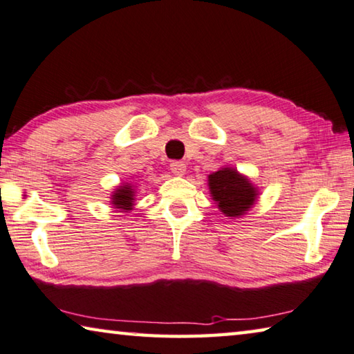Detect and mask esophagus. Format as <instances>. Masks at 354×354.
Listing matches in <instances>:
<instances>
[{"mask_svg": "<svg viewBox=\"0 0 354 354\" xmlns=\"http://www.w3.org/2000/svg\"><path fill=\"white\" fill-rule=\"evenodd\" d=\"M170 170H171L173 175L184 176L185 171H187V167H185L184 162H179V160H173V162L170 164Z\"/></svg>", "mask_w": 354, "mask_h": 354, "instance_id": "34e87169", "label": "esophagus"}]
</instances>
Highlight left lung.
<instances>
[{"instance_id": "8db88e82", "label": "left lung", "mask_w": 354, "mask_h": 354, "mask_svg": "<svg viewBox=\"0 0 354 354\" xmlns=\"http://www.w3.org/2000/svg\"><path fill=\"white\" fill-rule=\"evenodd\" d=\"M210 196L227 218H241L259 199L260 190L234 167H221L207 179Z\"/></svg>"}]
</instances>
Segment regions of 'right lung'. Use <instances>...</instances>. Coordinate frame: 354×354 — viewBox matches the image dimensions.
<instances>
[{
    "instance_id": "1",
    "label": "right lung",
    "mask_w": 354,
    "mask_h": 354,
    "mask_svg": "<svg viewBox=\"0 0 354 354\" xmlns=\"http://www.w3.org/2000/svg\"><path fill=\"white\" fill-rule=\"evenodd\" d=\"M134 196H136V185L131 183H122L114 189V192H111L110 204L113 209H118L119 212L133 210Z\"/></svg>"
}]
</instances>
